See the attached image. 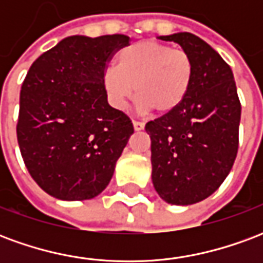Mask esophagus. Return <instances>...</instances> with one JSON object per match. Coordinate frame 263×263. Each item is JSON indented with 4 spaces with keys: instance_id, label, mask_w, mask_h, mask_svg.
<instances>
[{
    "instance_id": "esophagus-1",
    "label": "esophagus",
    "mask_w": 263,
    "mask_h": 263,
    "mask_svg": "<svg viewBox=\"0 0 263 263\" xmlns=\"http://www.w3.org/2000/svg\"><path fill=\"white\" fill-rule=\"evenodd\" d=\"M132 124H134V129H135V131H142L143 126H145V124L141 122V121H134Z\"/></svg>"
}]
</instances>
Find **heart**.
<instances>
[{"label": "heart", "mask_w": 263, "mask_h": 263, "mask_svg": "<svg viewBox=\"0 0 263 263\" xmlns=\"http://www.w3.org/2000/svg\"><path fill=\"white\" fill-rule=\"evenodd\" d=\"M193 58L158 41H141L118 52L115 67L104 73V90L115 108L134 96L145 111L167 114L182 105L194 80Z\"/></svg>", "instance_id": "1"}]
</instances>
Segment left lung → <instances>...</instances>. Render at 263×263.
<instances>
[{
  "label": "left lung",
  "mask_w": 263,
  "mask_h": 263,
  "mask_svg": "<svg viewBox=\"0 0 263 263\" xmlns=\"http://www.w3.org/2000/svg\"><path fill=\"white\" fill-rule=\"evenodd\" d=\"M159 39L179 43L193 58L196 71L182 105L145 125L152 182L166 203L189 205L211 196L231 171L241 103L231 67L209 43L189 32Z\"/></svg>",
  "instance_id": "8db88e82"
}]
</instances>
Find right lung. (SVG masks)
<instances>
[{
	"label": "right lung",
	"instance_id": "right-lung-1",
	"mask_svg": "<svg viewBox=\"0 0 263 263\" xmlns=\"http://www.w3.org/2000/svg\"><path fill=\"white\" fill-rule=\"evenodd\" d=\"M126 35H74L41 54L22 83L16 138L32 179L60 200H88L108 186L134 134L112 108L104 73Z\"/></svg>",
	"mask_w": 263,
	"mask_h": 263
}]
</instances>
